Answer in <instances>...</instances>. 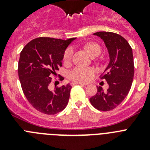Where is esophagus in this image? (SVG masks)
<instances>
[{
  "mask_svg": "<svg viewBox=\"0 0 150 150\" xmlns=\"http://www.w3.org/2000/svg\"><path fill=\"white\" fill-rule=\"evenodd\" d=\"M72 86H75V85H81V86H86V84H83L82 83H76V82H74V83H71Z\"/></svg>",
  "mask_w": 150,
  "mask_h": 150,
  "instance_id": "obj_1",
  "label": "esophagus"
}]
</instances>
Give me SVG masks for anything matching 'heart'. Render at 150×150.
Returning a JSON list of instances; mask_svg holds the SVG:
<instances>
[{
	"mask_svg": "<svg viewBox=\"0 0 150 150\" xmlns=\"http://www.w3.org/2000/svg\"><path fill=\"white\" fill-rule=\"evenodd\" d=\"M86 50L88 53L92 56L96 54H100L101 52V48L98 44L94 43H88L85 46ZM74 54V50L72 47H69L65 50L64 53V62L67 63L71 60ZM93 70L90 68H84V67H75L69 72V79L76 83H85L87 82L93 75Z\"/></svg>",
	"mask_w": 150,
	"mask_h": 150,
	"instance_id": "heart-1",
	"label": "heart"
}]
</instances>
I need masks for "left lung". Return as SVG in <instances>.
I'll list each match as a JSON object with an SVG mask.
<instances>
[{"mask_svg": "<svg viewBox=\"0 0 150 150\" xmlns=\"http://www.w3.org/2000/svg\"><path fill=\"white\" fill-rule=\"evenodd\" d=\"M93 34L104 41L109 54V64L100 78L106 79L109 88L104 91L98 87L96 95L89 100L97 110L109 111L121 104L132 87L134 72L133 52L128 41L120 34L106 31Z\"/></svg>", "mask_w": 150, "mask_h": 150, "instance_id": "obj_1", "label": "left lung"}]
</instances>
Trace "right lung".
<instances>
[{"instance_id":"1","label":"right lung","mask_w":150,"mask_h":150,"mask_svg":"<svg viewBox=\"0 0 150 150\" xmlns=\"http://www.w3.org/2000/svg\"><path fill=\"white\" fill-rule=\"evenodd\" d=\"M75 39L38 38L30 41L21 52L18 77L24 95L37 110L54 115L67 107L71 85L67 83L52 91L50 84L52 76L62 65L66 49Z\"/></svg>"}]
</instances>
